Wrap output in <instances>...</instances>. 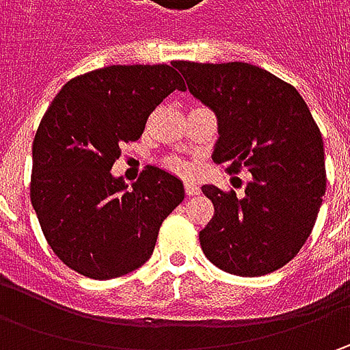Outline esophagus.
<instances>
[{"instance_id": "1", "label": "esophagus", "mask_w": 350, "mask_h": 350, "mask_svg": "<svg viewBox=\"0 0 350 350\" xmlns=\"http://www.w3.org/2000/svg\"><path fill=\"white\" fill-rule=\"evenodd\" d=\"M185 193H187V196H195L200 193V187L196 183H185Z\"/></svg>"}]
</instances>
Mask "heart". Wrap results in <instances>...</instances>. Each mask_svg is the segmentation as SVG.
<instances>
[{
  "instance_id": "obj_1",
  "label": "heart",
  "mask_w": 350,
  "mask_h": 350,
  "mask_svg": "<svg viewBox=\"0 0 350 350\" xmlns=\"http://www.w3.org/2000/svg\"><path fill=\"white\" fill-rule=\"evenodd\" d=\"M163 167L169 169V171H173V173H177V175H187V173H191V165H189L185 159L175 157V155L163 159Z\"/></svg>"
}]
</instances>
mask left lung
Returning a JSON list of instances; mask_svg holds the SVG:
<instances>
[{
  "mask_svg": "<svg viewBox=\"0 0 350 350\" xmlns=\"http://www.w3.org/2000/svg\"><path fill=\"white\" fill-rule=\"evenodd\" d=\"M175 68L218 118L212 159L251 173L243 195L202 187L214 216L198 234L200 247L226 273H273L298 255L325 195L316 120L296 88L257 66L175 62Z\"/></svg>",
  "mask_w": 350,
  "mask_h": 350,
  "instance_id": "1",
  "label": "left lung"
}]
</instances>
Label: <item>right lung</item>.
I'll return each instance as SVG.
<instances>
[{"label":"right lung","instance_id":"obj_1","mask_svg":"<svg viewBox=\"0 0 350 350\" xmlns=\"http://www.w3.org/2000/svg\"><path fill=\"white\" fill-rule=\"evenodd\" d=\"M185 91L175 62L109 66L70 79L33 142L31 202L48 245L75 273L109 280L152 257L159 228L185 198L183 183L148 165L128 189L111 173L124 142L148 116Z\"/></svg>","mask_w":350,"mask_h":350}]
</instances>
